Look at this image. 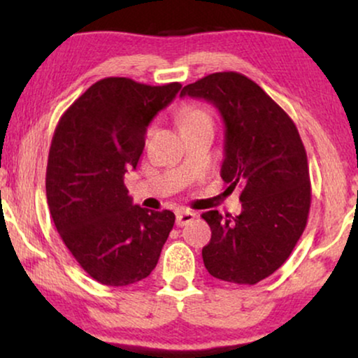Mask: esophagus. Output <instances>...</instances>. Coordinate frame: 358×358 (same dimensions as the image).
Masks as SVG:
<instances>
[{"instance_id": "esophagus-1", "label": "esophagus", "mask_w": 358, "mask_h": 358, "mask_svg": "<svg viewBox=\"0 0 358 358\" xmlns=\"http://www.w3.org/2000/svg\"><path fill=\"white\" fill-rule=\"evenodd\" d=\"M194 218H195L194 212L182 208V210H179L178 213H176V224H178V227H185V224L192 223Z\"/></svg>"}]
</instances>
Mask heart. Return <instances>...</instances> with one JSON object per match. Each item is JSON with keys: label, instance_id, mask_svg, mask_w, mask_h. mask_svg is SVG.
Returning <instances> with one entry per match:
<instances>
[{"label": "heart", "instance_id": "heart-1", "mask_svg": "<svg viewBox=\"0 0 358 358\" xmlns=\"http://www.w3.org/2000/svg\"><path fill=\"white\" fill-rule=\"evenodd\" d=\"M179 120H180V127H184L187 124H192V122L210 120V115H208L207 110L202 109V107L187 106L179 112Z\"/></svg>", "mask_w": 358, "mask_h": 358}]
</instances>
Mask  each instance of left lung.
<instances>
[{"label":"left lung","instance_id":"8db88e82","mask_svg":"<svg viewBox=\"0 0 358 358\" xmlns=\"http://www.w3.org/2000/svg\"><path fill=\"white\" fill-rule=\"evenodd\" d=\"M184 96L200 97L220 110L222 178L243 187L238 217H223L218 210L202 213L212 229L202 249L203 264L215 278L254 285L290 257L305 231L311 205L305 146L287 112L241 73H212L184 86Z\"/></svg>","mask_w":358,"mask_h":358}]
</instances>
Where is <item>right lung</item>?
I'll use <instances>...</instances> for the list:
<instances>
[{
  "label": "right lung",
  "instance_id": "obj_1",
  "mask_svg": "<svg viewBox=\"0 0 358 358\" xmlns=\"http://www.w3.org/2000/svg\"><path fill=\"white\" fill-rule=\"evenodd\" d=\"M180 87L104 78L58 120L47 163L48 208L73 257L102 285L148 277L174 227L169 210L134 205L124 176L138 164L146 127Z\"/></svg>",
  "mask_w": 358,
  "mask_h": 358
}]
</instances>
